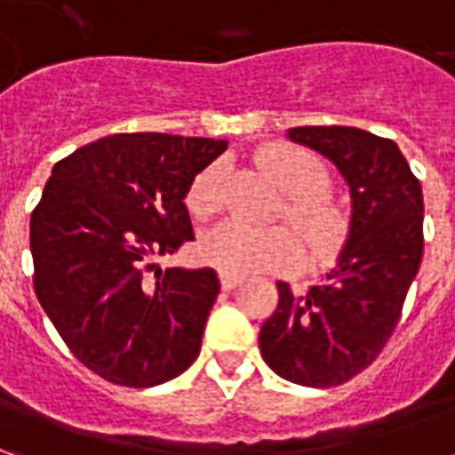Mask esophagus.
<instances>
[{"label": "esophagus", "mask_w": 455, "mask_h": 455, "mask_svg": "<svg viewBox=\"0 0 455 455\" xmlns=\"http://www.w3.org/2000/svg\"><path fill=\"white\" fill-rule=\"evenodd\" d=\"M219 283H221V290H227V292H231L234 287L241 285V277L228 275V273H219Z\"/></svg>", "instance_id": "esophagus-1"}]
</instances>
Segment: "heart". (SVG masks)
Listing matches in <instances>:
<instances>
[{
    "instance_id": "1",
    "label": "heart",
    "mask_w": 455,
    "mask_h": 455,
    "mask_svg": "<svg viewBox=\"0 0 455 455\" xmlns=\"http://www.w3.org/2000/svg\"><path fill=\"white\" fill-rule=\"evenodd\" d=\"M260 165L287 192V219L295 224L307 248L316 258H331L348 236V217L326 195L329 168L315 150L295 143H273L260 153ZM227 165L217 160L192 180L188 207L199 219L212 217L221 207ZM199 253L209 266L228 275H256L267 270H292L302 263V243L285 227L251 228L224 221L204 234Z\"/></svg>"
}]
</instances>
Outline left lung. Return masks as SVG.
I'll list each match as a JSON object with an SVG mask.
<instances>
[{"label":"left lung","instance_id":"8db88e82","mask_svg":"<svg viewBox=\"0 0 455 455\" xmlns=\"http://www.w3.org/2000/svg\"><path fill=\"white\" fill-rule=\"evenodd\" d=\"M287 139L322 153L348 185V236L336 266L307 295L277 283L280 305L260 355L305 387H331L368 368L400 322L424 251V197L397 143L353 126H297Z\"/></svg>","mask_w":455,"mask_h":455}]
</instances>
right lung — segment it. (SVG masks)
Instances as JSON below:
<instances>
[{"label": "right lung", "instance_id": "obj_1", "mask_svg": "<svg viewBox=\"0 0 455 455\" xmlns=\"http://www.w3.org/2000/svg\"><path fill=\"white\" fill-rule=\"evenodd\" d=\"M227 140L116 133L53 168L31 214L36 297L68 348L104 380L153 387L199 355L217 302L212 267H165L195 241L185 197Z\"/></svg>", "mask_w": 455, "mask_h": 455}]
</instances>
